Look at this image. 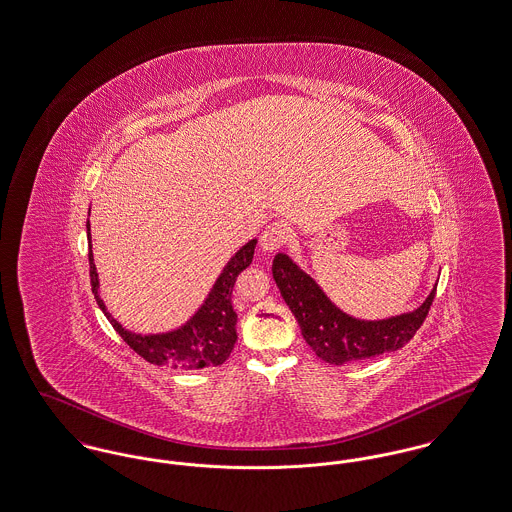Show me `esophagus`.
I'll return each instance as SVG.
<instances>
[{
    "label": "esophagus",
    "mask_w": 512,
    "mask_h": 512,
    "mask_svg": "<svg viewBox=\"0 0 512 512\" xmlns=\"http://www.w3.org/2000/svg\"><path fill=\"white\" fill-rule=\"evenodd\" d=\"M290 240H292V228L286 222L278 220V222H272L271 226H267V230L263 232L261 249L265 253H272L284 247Z\"/></svg>",
    "instance_id": "34e87169"
}]
</instances>
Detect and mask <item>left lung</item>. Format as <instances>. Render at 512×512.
<instances>
[{
    "label": "left lung",
    "instance_id": "1",
    "mask_svg": "<svg viewBox=\"0 0 512 512\" xmlns=\"http://www.w3.org/2000/svg\"><path fill=\"white\" fill-rule=\"evenodd\" d=\"M272 278L292 309L301 334L321 360L332 365L367 360L400 350L420 329L435 298V288L418 309L389 319L363 321L336 307L321 286L286 255L272 261Z\"/></svg>",
    "mask_w": 512,
    "mask_h": 512
}]
</instances>
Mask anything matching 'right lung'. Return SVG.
Returning a JSON list of instances; mask_svg holds the SVG:
<instances>
[{
	"label": "right lung",
	"mask_w": 512,
	"mask_h": 512,
	"mask_svg": "<svg viewBox=\"0 0 512 512\" xmlns=\"http://www.w3.org/2000/svg\"><path fill=\"white\" fill-rule=\"evenodd\" d=\"M87 236H89V265H91L94 300L131 350H135L149 363L166 365V367L183 369V371L216 367L230 358L234 344L238 340V332H236L238 315L232 307V292H234L238 274L245 271L253 261L257 240L247 241L236 251V255L226 263V267L212 284L209 296L189 321H185L174 331L139 334V332L123 329L120 323L108 313L104 300L100 298L98 272L92 257L89 220H87Z\"/></svg>",
	"instance_id": "add662e5"
}]
</instances>
